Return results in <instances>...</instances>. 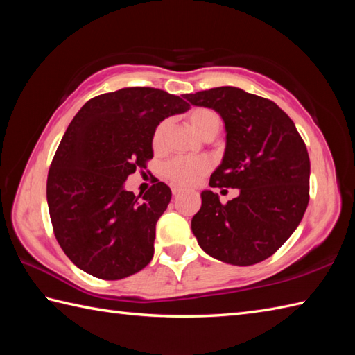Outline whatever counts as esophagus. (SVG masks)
I'll use <instances>...</instances> for the list:
<instances>
[{"mask_svg":"<svg viewBox=\"0 0 355 355\" xmlns=\"http://www.w3.org/2000/svg\"><path fill=\"white\" fill-rule=\"evenodd\" d=\"M183 192V189H182V187H177V186H173L172 187V193L173 195H175V197H177V195H180V193H182Z\"/></svg>","mask_w":355,"mask_h":355,"instance_id":"obj_1","label":"esophagus"}]
</instances>
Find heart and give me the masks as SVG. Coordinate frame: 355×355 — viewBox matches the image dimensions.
Listing matches in <instances>:
<instances>
[{
	"instance_id": "heart-1",
	"label": "heart",
	"mask_w": 355,
	"mask_h": 355,
	"mask_svg": "<svg viewBox=\"0 0 355 355\" xmlns=\"http://www.w3.org/2000/svg\"><path fill=\"white\" fill-rule=\"evenodd\" d=\"M186 120L192 130L205 140L214 139L221 126V120L216 112L202 107L191 110L186 114ZM168 128L169 123L164 120L160 125H157L154 130L153 137H150V145H153L154 153L163 150ZM209 168V163L206 160H201V158H172V160L164 163L163 175L172 184L187 187L197 183L202 175H206Z\"/></svg>"
}]
</instances>
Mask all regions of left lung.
<instances>
[{
	"label": "left lung",
	"mask_w": 355,
	"mask_h": 355,
	"mask_svg": "<svg viewBox=\"0 0 355 355\" xmlns=\"http://www.w3.org/2000/svg\"><path fill=\"white\" fill-rule=\"evenodd\" d=\"M186 99L215 110L225 125L224 157L209 186L239 189L225 205L212 191L201 192L193 235L207 254L232 266L270 258L296 230L310 201V157L302 137L275 102L236 87Z\"/></svg>",
	"instance_id": "8db88e82"
}]
</instances>
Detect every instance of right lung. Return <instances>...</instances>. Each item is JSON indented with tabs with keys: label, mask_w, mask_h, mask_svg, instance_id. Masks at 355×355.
Returning a JSON list of instances; mask_svg holds the SVG:
<instances>
[{
	"label": "right lung",
	"mask_w": 355,
	"mask_h": 355,
	"mask_svg": "<svg viewBox=\"0 0 355 355\" xmlns=\"http://www.w3.org/2000/svg\"><path fill=\"white\" fill-rule=\"evenodd\" d=\"M189 108L163 89L122 88L89 99L67 128L50 164L47 202L59 245L85 273L117 281L153 259L155 224L172 192L157 180L135 197L123 183L154 157L157 125Z\"/></svg>",
	"instance_id": "right-lung-1"
}]
</instances>
